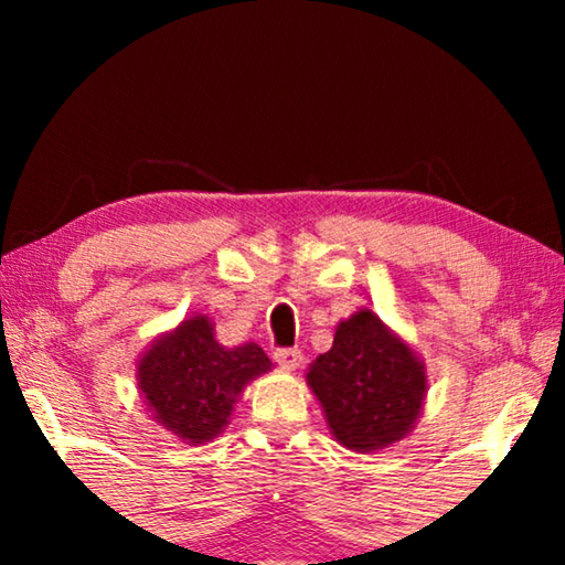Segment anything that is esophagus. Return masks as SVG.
<instances>
[{
  "label": "esophagus",
  "mask_w": 565,
  "mask_h": 565,
  "mask_svg": "<svg viewBox=\"0 0 565 565\" xmlns=\"http://www.w3.org/2000/svg\"><path fill=\"white\" fill-rule=\"evenodd\" d=\"M274 359L281 369L294 371V369H299V363H301V351L299 349H276Z\"/></svg>",
  "instance_id": "34e87169"
}]
</instances>
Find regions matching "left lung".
Returning a JSON list of instances; mask_svg holds the SVG:
<instances>
[{
    "instance_id": "1",
    "label": "left lung",
    "mask_w": 565,
    "mask_h": 565,
    "mask_svg": "<svg viewBox=\"0 0 565 565\" xmlns=\"http://www.w3.org/2000/svg\"><path fill=\"white\" fill-rule=\"evenodd\" d=\"M306 381L337 441L359 454L404 438L426 394V374L414 351L369 309L339 323L333 347L311 363Z\"/></svg>"
}]
</instances>
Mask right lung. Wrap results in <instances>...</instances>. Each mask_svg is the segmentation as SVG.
Wrapping results in <instances>:
<instances>
[{
    "label": "right lung",
    "mask_w": 565,
    "mask_h": 565,
    "mask_svg": "<svg viewBox=\"0 0 565 565\" xmlns=\"http://www.w3.org/2000/svg\"><path fill=\"white\" fill-rule=\"evenodd\" d=\"M269 369V356L256 343L224 349L212 321L194 317L141 356L139 388L167 431L204 444L222 434L248 381Z\"/></svg>",
    "instance_id": "right-lung-1"
}]
</instances>
